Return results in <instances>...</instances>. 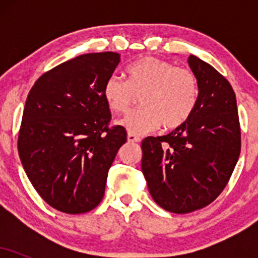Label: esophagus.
<instances>
[{
	"instance_id": "esophagus-1",
	"label": "esophagus",
	"mask_w": 258,
	"mask_h": 258,
	"mask_svg": "<svg viewBox=\"0 0 258 258\" xmlns=\"http://www.w3.org/2000/svg\"><path fill=\"white\" fill-rule=\"evenodd\" d=\"M127 141H128L130 143H138V142L141 141V138H139L137 135H133V133H128V135H127Z\"/></svg>"
}]
</instances>
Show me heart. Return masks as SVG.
Wrapping results in <instances>:
<instances>
[{
    "instance_id": "b5f03b06",
    "label": "heart",
    "mask_w": 258,
    "mask_h": 258,
    "mask_svg": "<svg viewBox=\"0 0 258 258\" xmlns=\"http://www.w3.org/2000/svg\"><path fill=\"white\" fill-rule=\"evenodd\" d=\"M127 81L111 75L103 86V97L114 112L128 111L136 96L141 97L137 110L119 121L128 133L143 135L160 125L173 130L193 114L199 99V84L188 68L174 67L170 61L144 57L126 69Z\"/></svg>"
}]
</instances>
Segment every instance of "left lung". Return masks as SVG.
Segmentation results:
<instances>
[{"label": "left lung", "mask_w": 258, "mask_h": 258, "mask_svg": "<svg viewBox=\"0 0 258 258\" xmlns=\"http://www.w3.org/2000/svg\"><path fill=\"white\" fill-rule=\"evenodd\" d=\"M188 64L199 99L183 125L142 142V172L154 201L173 214H189L226 188L241 149L236 98L228 80L195 55Z\"/></svg>", "instance_id": "obj_1"}]
</instances>
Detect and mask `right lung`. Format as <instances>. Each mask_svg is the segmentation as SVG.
Segmentation results:
<instances>
[{"label": "right lung", "mask_w": 258, "mask_h": 258, "mask_svg": "<svg viewBox=\"0 0 258 258\" xmlns=\"http://www.w3.org/2000/svg\"><path fill=\"white\" fill-rule=\"evenodd\" d=\"M120 63L115 52L70 59L37 79L26 98L18 153L40 197L58 211L85 214L104 197L109 168L126 143L109 126L105 80Z\"/></svg>", "instance_id": "obj_1"}]
</instances>
